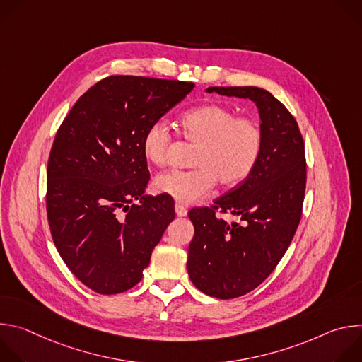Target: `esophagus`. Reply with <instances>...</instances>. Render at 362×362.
Segmentation results:
<instances>
[{
	"label": "esophagus",
	"instance_id": "34e87169",
	"mask_svg": "<svg viewBox=\"0 0 362 362\" xmlns=\"http://www.w3.org/2000/svg\"><path fill=\"white\" fill-rule=\"evenodd\" d=\"M175 211H176V215H177L179 218H183V216H186V215H187L186 208H183V206H182V204H179V203H176V206H175Z\"/></svg>",
	"mask_w": 362,
	"mask_h": 362
}]
</instances>
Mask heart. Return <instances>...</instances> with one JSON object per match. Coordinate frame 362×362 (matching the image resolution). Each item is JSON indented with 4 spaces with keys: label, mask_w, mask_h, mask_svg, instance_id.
Listing matches in <instances>:
<instances>
[{
    "label": "heart",
    "mask_w": 362,
    "mask_h": 362,
    "mask_svg": "<svg viewBox=\"0 0 362 362\" xmlns=\"http://www.w3.org/2000/svg\"><path fill=\"white\" fill-rule=\"evenodd\" d=\"M183 136L197 143L193 170H169L156 176L154 190L182 204H192L208 194L216 182L235 186L243 182L259 162L264 148L261 126L221 105H202L180 117ZM172 132L165 122L151 123L141 140L144 158L154 166L168 162Z\"/></svg>",
    "instance_id": "obj_1"
}]
</instances>
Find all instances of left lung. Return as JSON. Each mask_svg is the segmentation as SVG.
Listing matches in <instances>:
<instances>
[{
	"mask_svg": "<svg viewBox=\"0 0 362 362\" xmlns=\"http://www.w3.org/2000/svg\"><path fill=\"white\" fill-rule=\"evenodd\" d=\"M206 93L253 101L264 133L253 172L211 208L189 212L194 226L187 256L190 281L206 295L232 299L259 286L291 245L305 196V147L296 120L268 90L209 87ZM218 210L243 223L228 224L216 216Z\"/></svg>",
	"mask_w": 362,
	"mask_h": 362,
	"instance_id": "obj_1",
	"label": "left lung"
}]
</instances>
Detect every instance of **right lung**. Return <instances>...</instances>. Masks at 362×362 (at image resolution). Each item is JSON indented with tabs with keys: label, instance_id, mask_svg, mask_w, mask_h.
Here are the masks:
<instances>
[{
	"label": "right lung",
	"instance_id": "add662e5",
	"mask_svg": "<svg viewBox=\"0 0 362 362\" xmlns=\"http://www.w3.org/2000/svg\"><path fill=\"white\" fill-rule=\"evenodd\" d=\"M193 87L110 76L77 100L56 134L47 168L49 230L67 268L97 293L137 285L175 219L168 196L144 194L141 140Z\"/></svg>",
	"mask_w": 362,
	"mask_h": 362
}]
</instances>
